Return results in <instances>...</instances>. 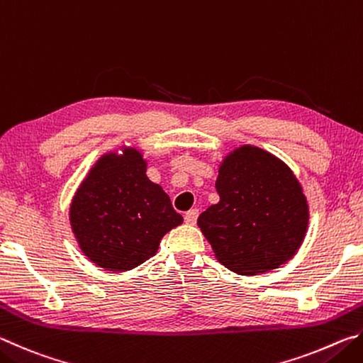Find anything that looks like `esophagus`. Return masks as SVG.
<instances>
[{
	"instance_id": "1",
	"label": "esophagus",
	"mask_w": 363,
	"mask_h": 363,
	"mask_svg": "<svg viewBox=\"0 0 363 363\" xmlns=\"http://www.w3.org/2000/svg\"><path fill=\"white\" fill-rule=\"evenodd\" d=\"M196 218H199V210H189L186 213V216H184V220H186L187 224H195L196 223Z\"/></svg>"
}]
</instances>
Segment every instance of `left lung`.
I'll use <instances>...</instances> for the list:
<instances>
[{"instance_id": "left-lung-1", "label": "left lung", "mask_w": 363, "mask_h": 363, "mask_svg": "<svg viewBox=\"0 0 363 363\" xmlns=\"http://www.w3.org/2000/svg\"><path fill=\"white\" fill-rule=\"evenodd\" d=\"M216 190L219 201L196 224L219 262L233 272L257 274L291 259L309 210L286 164L257 147H240L220 164Z\"/></svg>"}]
</instances>
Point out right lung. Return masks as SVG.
I'll return each mask as SVG.
<instances>
[{"mask_svg":"<svg viewBox=\"0 0 363 363\" xmlns=\"http://www.w3.org/2000/svg\"><path fill=\"white\" fill-rule=\"evenodd\" d=\"M138 150L102 157L79 186L70 224L83 253L107 270L125 272L157 253L160 240L182 224L169 196L145 176Z\"/></svg>","mask_w":363,"mask_h":363,"instance_id":"1","label":"right lung"}]
</instances>
